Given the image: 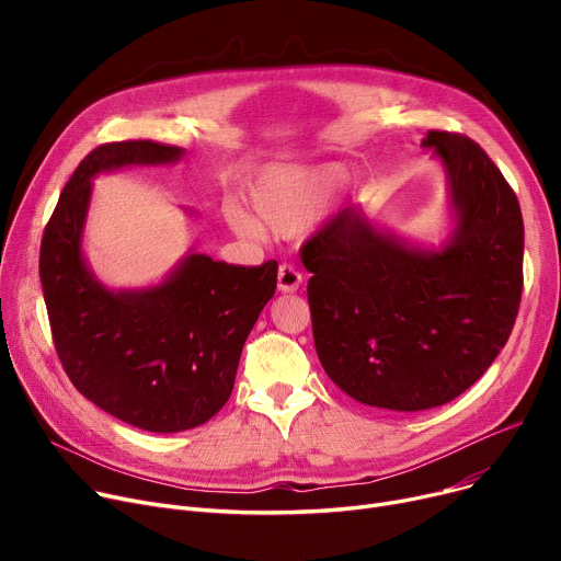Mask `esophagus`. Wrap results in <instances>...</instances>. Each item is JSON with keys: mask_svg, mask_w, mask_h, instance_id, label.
Wrapping results in <instances>:
<instances>
[{"mask_svg": "<svg viewBox=\"0 0 561 561\" xmlns=\"http://www.w3.org/2000/svg\"><path fill=\"white\" fill-rule=\"evenodd\" d=\"M300 284H302V275H300L296 265L282 263L279 271H277V288L282 293H296L300 288Z\"/></svg>", "mask_w": 561, "mask_h": 561, "instance_id": "34e87169", "label": "esophagus"}]
</instances>
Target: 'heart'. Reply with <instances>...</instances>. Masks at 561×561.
<instances>
[{
  "label": "heart",
  "instance_id": "heart-1",
  "mask_svg": "<svg viewBox=\"0 0 561 561\" xmlns=\"http://www.w3.org/2000/svg\"><path fill=\"white\" fill-rule=\"evenodd\" d=\"M345 172L339 165L298 168L268 165L248 186V202L254 218L241 206H227L225 218L233 231L243 236H261L263 229L273 233H298L328 209Z\"/></svg>",
  "mask_w": 561,
  "mask_h": 561
}]
</instances>
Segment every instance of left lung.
<instances>
[{
	"label": "left lung",
	"mask_w": 561,
	"mask_h": 561,
	"mask_svg": "<svg viewBox=\"0 0 561 561\" xmlns=\"http://www.w3.org/2000/svg\"><path fill=\"white\" fill-rule=\"evenodd\" d=\"M448 174L455 231L419 250L347 206L302 245L318 359L362 404L421 411L446 404L505 347L523 293L518 197L482 147L427 131Z\"/></svg>",
	"instance_id": "8db88e82"
}]
</instances>
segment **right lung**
<instances>
[{"label":"right lung","mask_w":561,"mask_h":561,"mask_svg":"<svg viewBox=\"0 0 561 561\" xmlns=\"http://www.w3.org/2000/svg\"><path fill=\"white\" fill-rule=\"evenodd\" d=\"M182 154L154 140L95 147L72 172L41 243L51 339L75 389L106 414L157 434L218 414L245 339L277 288V261L231 265L197 252L152 288L115 293L95 279L81 254L93 176Z\"/></svg>","instance_id":"obj_1"}]
</instances>
